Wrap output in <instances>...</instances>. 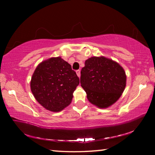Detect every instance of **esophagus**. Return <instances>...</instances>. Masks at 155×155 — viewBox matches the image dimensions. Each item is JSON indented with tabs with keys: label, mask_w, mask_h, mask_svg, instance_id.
<instances>
[{
	"label": "esophagus",
	"mask_w": 155,
	"mask_h": 155,
	"mask_svg": "<svg viewBox=\"0 0 155 155\" xmlns=\"http://www.w3.org/2000/svg\"><path fill=\"white\" fill-rule=\"evenodd\" d=\"M76 73H77L78 77H81V71H80V70H77V71H76Z\"/></svg>",
	"instance_id": "obj_1"
}]
</instances>
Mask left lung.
I'll return each instance as SVG.
<instances>
[{
	"label": "left lung",
	"instance_id": "obj_1",
	"mask_svg": "<svg viewBox=\"0 0 155 155\" xmlns=\"http://www.w3.org/2000/svg\"><path fill=\"white\" fill-rule=\"evenodd\" d=\"M81 84L90 103L98 108L114 104L124 91L127 76L118 63L105 57H92L81 71Z\"/></svg>",
	"mask_w": 155,
	"mask_h": 155
}]
</instances>
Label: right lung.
<instances>
[{
    "label": "right lung",
    "instance_id": "1",
    "mask_svg": "<svg viewBox=\"0 0 155 155\" xmlns=\"http://www.w3.org/2000/svg\"><path fill=\"white\" fill-rule=\"evenodd\" d=\"M79 78L61 57H51L35 68L31 80V90L36 101L46 109L59 112L72 102Z\"/></svg>",
    "mask_w": 155,
    "mask_h": 155
}]
</instances>
